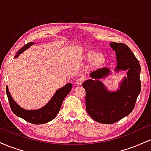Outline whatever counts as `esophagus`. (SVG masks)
<instances>
[{"instance_id": "34e87169", "label": "esophagus", "mask_w": 151, "mask_h": 151, "mask_svg": "<svg viewBox=\"0 0 151 151\" xmlns=\"http://www.w3.org/2000/svg\"><path fill=\"white\" fill-rule=\"evenodd\" d=\"M83 81H84V79H83V78H78V79H77V80H76V84H77V85H81Z\"/></svg>"}]
</instances>
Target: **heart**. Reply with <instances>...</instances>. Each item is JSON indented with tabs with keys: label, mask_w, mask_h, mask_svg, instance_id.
<instances>
[{
	"label": "heart",
	"mask_w": 151,
	"mask_h": 151,
	"mask_svg": "<svg viewBox=\"0 0 151 151\" xmlns=\"http://www.w3.org/2000/svg\"><path fill=\"white\" fill-rule=\"evenodd\" d=\"M88 60H92L93 59H95V63L96 65H101L104 61V58L101 54H99L97 55L96 52H89L87 55Z\"/></svg>",
	"instance_id": "heart-1"
}]
</instances>
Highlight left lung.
<instances>
[{
  "instance_id": "obj_1",
  "label": "left lung",
  "mask_w": 151,
  "mask_h": 151,
  "mask_svg": "<svg viewBox=\"0 0 151 151\" xmlns=\"http://www.w3.org/2000/svg\"><path fill=\"white\" fill-rule=\"evenodd\" d=\"M115 51L116 66L114 72L127 71V76L119 82L116 91H109L100 79L111 74L109 69L101 68L90 74L91 79L82 84L86 91V112L94 121L111 124L128 116L133 111L141 92V66L126 45L111 42Z\"/></svg>"
}]
</instances>
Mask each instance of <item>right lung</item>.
Segmentation results:
<instances>
[{"mask_svg": "<svg viewBox=\"0 0 151 151\" xmlns=\"http://www.w3.org/2000/svg\"><path fill=\"white\" fill-rule=\"evenodd\" d=\"M34 42H29L18 50V52L15 55L14 58H17L20 56L24 51L28 49ZM72 88V84L69 83L63 87L58 89L55 94L48 103L37 110H26L22 108L14 101L11 94L8 91V86H6V93L8 96V101L11 108L12 111L17 116L22 118L27 122L33 124H46L49 121L53 120L60 111L62 102L67 94L70 93Z\"/></svg>", "mask_w": 151, "mask_h": 151, "instance_id": "obj_1", "label": "right lung"}]
</instances>
